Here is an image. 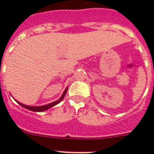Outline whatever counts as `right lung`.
I'll return each instance as SVG.
<instances>
[{
    "instance_id": "right-lung-1",
    "label": "right lung",
    "mask_w": 154,
    "mask_h": 154,
    "mask_svg": "<svg viewBox=\"0 0 154 154\" xmlns=\"http://www.w3.org/2000/svg\"><path fill=\"white\" fill-rule=\"evenodd\" d=\"M67 90H68V88L65 89V91H64V93H63V94H62V96H61V97H60V98L59 99L58 101H56L53 103H50V104H49V105H43V106H28V105H23V104H20V103L18 102V101H17V103L19 104V105H21L22 107L25 108V109H27L31 110V111H33V112H42V111H45V110L49 109V108L53 107V106L56 105L57 104H58V103L60 102V101H62L63 98H64V97H65V94H66V92H67Z\"/></svg>"
}]
</instances>
